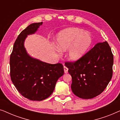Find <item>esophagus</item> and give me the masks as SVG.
Returning <instances> with one entry per match:
<instances>
[{
  "label": "esophagus",
  "mask_w": 120,
  "mask_h": 120,
  "mask_svg": "<svg viewBox=\"0 0 120 120\" xmlns=\"http://www.w3.org/2000/svg\"><path fill=\"white\" fill-rule=\"evenodd\" d=\"M64 71L65 74L68 73V68H67V67H66L65 66H64Z\"/></svg>",
  "instance_id": "obj_1"
}]
</instances>
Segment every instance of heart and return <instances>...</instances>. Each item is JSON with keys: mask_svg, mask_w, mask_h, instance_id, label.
<instances>
[{"mask_svg": "<svg viewBox=\"0 0 120 120\" xmlns=\"http://www.w3.org/2000/svg\"><path fill=\"white\" fill-rule=\"evenodd\" d=\"M56 45L60 52L69 49L68 58L77 62L82 58L91 46L92 38L89 33L75 28H67L59 32L56 37Z\"/></svg>", "mask_w": 120, "mask_h": 120, "instance_id": "b5f03b06", "label": "heart"}]
</instances>
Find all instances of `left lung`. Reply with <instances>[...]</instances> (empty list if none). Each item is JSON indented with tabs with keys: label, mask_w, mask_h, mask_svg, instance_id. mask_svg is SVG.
Segmentation results:
<instances>
[{
	"label": "left lung",
	"mask_w": 120,
	"mask_h": 120,
	"mask_svg": "<svg viewBox=\"0 0 120 120\" xmlns=\"http://www.w3.org/2000/svg\"><path fill=\"white\" fill-rule=\"evenodd\" d=\"M113 63L114 57L107 41L97 44L78 61L66 62L74 94L82 99L101 94L112 78Z\"/></svg>",
	"instance_id": "1"
}]
</instances>
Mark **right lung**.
Masks as SVG:
<instances>
[{
	"mask_svg": "<svg viewBox=\"0 0 120 120\" xmlns=\"http://www.w3.org/2000/svg\"><path fill=\"white\" fill-rule=\"evenodd\" d=\"M42 24L34 23L21 32L10 58L11 81L22 96L33 101L48 98L53 93L57 80L64 74L61 63L51 64L33 58L24 47L27 36L35 34Z\"/></svg>",
	"mask_w": 120,
	"mask_h": 120,
	"instance_id": "add662e5",
	"label": "right lung"
}]
</instances>
